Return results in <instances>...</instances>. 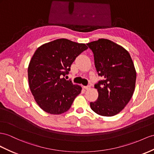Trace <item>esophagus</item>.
<instances>
[{
	"label": "esophagus",
	"instance_id": "obj_1",
	"mask_svg": "<svg viewBox=\"0 0 154 154\" xmlns=\"http://www.w3.org/2000/svg\"><path fill=\"white\" fill-rule=\"evenodd\" d=\"M84 88H85V90H88V89L90 88V86L88 85V86H84Z\"/></svg>",
	"mask_w": 154,
	"mask_h": 154
}]
</instances>
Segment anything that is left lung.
Masks as SVG:
<instances>
[{
	"label": "left lung",
	"mask_w": 154,
	"mask_h": 154,
	"mask_svg": "<svg viewBox=\"0 0 154 154\" xmlns=\"http://www.w3.org/2000/svg\"><path fill=\"white\" fill-rule=\"evenodd\" d=\"M92 51L94 64L102 80L94 85L98 97L90 107L103 116H112L124 109L135 88L136 70L128 51L109 39L101 38L87 43Z\"/></svg>",
	"instance_id": "left-lung-1"
}]
</instances>
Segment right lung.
<instances>
[{"label":"right lung","mask_w":154,"mask_h":154,"mask_svg":"<svg viewBox=\"0 0 154 154\" xmlns=\"http://www.w3.org/2000/svg\"><path fill=\"white\" fill-rule=\"evenodd\" d=\"M88 49L85 43L57 39L43 44L35 51L28 67V79L35 101L51 115L68 111L82 87L67 81L75 59Z\"/></svg>","instance_id":"right-lung-1"}]
</instances>
